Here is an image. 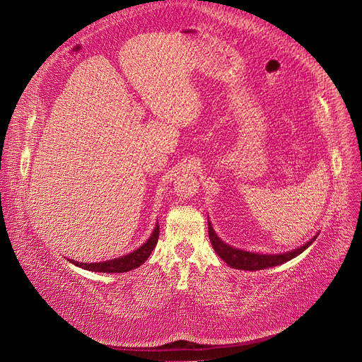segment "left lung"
Instances as JSON below:
<instances>
[{
  "mask_svg": "<svg viewBox=\"0 0 362 362\" xmlns=\"http://www.w3.org/2000/svg\"><path fill=\"white\" fill-rule=\"evenodd\" d=\"M208 235H210V242L216 250V254L221 257L228 266H231L233 269H238V270H262V269H269V267L284 264V262H287L291 258L302 254V252L306 247H310L311 243L317 238V235H314L310 242H306L303 246L294 249V250H290V252H284V254L262 255V254H254V252L240 250V249H235L233 246L223 243L222 240L218 238L217 234L214 233L210 221H208Z\"/></svg>",
  "mask_w": 362,
  "mask_h": 362,
  "instance_id": "1",
  "label": "left lung"
}]
</instances>
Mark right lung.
I'll return each instance as SVG.
<instances>
[{
    "label": "right lung",
    "mask_w": 362,
    "mask_h": 362,
    "mask_svg": "<svg viewBox=\"0 0 362 362\" xmlns=\"http://www.w3.org/2000/svg\"><path fill=\"white\" fill-rule=\"evenodd\" d=\"M158 235H160V226L158 223L156 225L154 233L151 234V237L148 238V242L145 245H141L139 249L133 250L131 254L124 255L120 258H115V259H108V261H103V262H78V261H72L75 266L83 267L89 272H104V273H124V272H129L139 266L144 264V262L149 258L151 252L156 249V245L158 242Z\"/></svg>",
    "instance_id": "add662e5"
}]
</instances>
